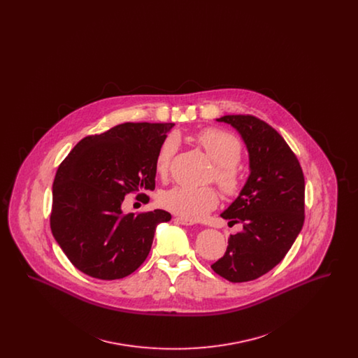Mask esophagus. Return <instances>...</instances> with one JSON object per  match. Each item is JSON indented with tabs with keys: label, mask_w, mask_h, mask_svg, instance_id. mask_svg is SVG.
Returning a JSON list of instances; mask_svg holds the SVG:
<instances>
[{
	"label": "esophagus",
	"mask_w": 358,
	"mask_h": 358,
	"mask_svg": "<svg viewBox=\"0 0 358 358\" xmlns=\"http://www.w3.org/2000/svg\"><path fill=\"white\" fill-rule=\"evenodd\" d=\"M174 220H176V222L181 224V225H193V224H196L194 220H189V219H184V217H176Z\"/></svg>",
	"instance_id": "obj_1"
}]
</instances>
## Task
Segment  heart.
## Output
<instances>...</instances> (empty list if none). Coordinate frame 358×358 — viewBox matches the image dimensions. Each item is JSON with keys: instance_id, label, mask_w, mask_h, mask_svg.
Masks as SVG:
<instances>
[{"instance_id": "heart-1", "label": "heart", "mask_w": 358, "mask_h": 358, "mask_svg": "<svg viewBox=\"0 0 358 358\" xmlns=\"http://www.w3.org/2000/svg\"><path fill=\"white\" fill-rule=\"evenodd\" d=\"M194 139L215 164L212 174L215 182L227 194L238 193L243 177L238 162L243 148L238 138L220 129H205L197 133ZM177 149V136L171 134L162 141L155 155V171L161 177L168 174ZM159 203L184 219L199 220L216 208L219 197L212 187H176L164 192L159 196Z\"/></svg>"}]
</instances>
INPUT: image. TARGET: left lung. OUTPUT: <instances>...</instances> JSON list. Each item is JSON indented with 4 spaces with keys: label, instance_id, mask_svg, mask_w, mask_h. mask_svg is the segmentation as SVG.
Returning a JSON list of instances; mask_svg holds the SVG:
<instances>
[{
    "label": "left lung",
    "instance_id": "left-lung-1",
    "mask_svg": "<svg viewBox=\"0 0 358 358\" xmlns=\"http://www.w3.org/2000/svg\"><path fill=\"white\" fill-rule=\"evenodd\" d=\"M238 130L250 158V176L238 199L222 213L243 231L210 267L229 282L257 279L282 262L305 222V177L298 158L268 123L252 115L216 120Z\"/></svg>",
    "mask_w": 358,
    "mask_h": 358
}]
</instances>
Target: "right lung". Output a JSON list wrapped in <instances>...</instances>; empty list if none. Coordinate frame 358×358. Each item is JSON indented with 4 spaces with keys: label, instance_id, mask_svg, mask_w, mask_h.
I'll use <instances>...</instances> for the list:
<instances>
[{
    "label": "right lung",
    "instance_id": "right-lung-1",
    "mask_svg": "<svg viewBox=\"0 0 358 358\" xmlns=\"http://www.w3.org/2000/svg\"><path fill=\"white\" fill-rule=\"evenodd\" d=\"M173 126L122 123L85 136L60 164L52 234L82 273L102 280L134 273L150 252L157 225L171 220L162 209L123 215L122 203L131 192L154 190L155 155Z\"/></svg>",
    "mask_w": 358,
    "mask_h": 358
}]
</instances>
